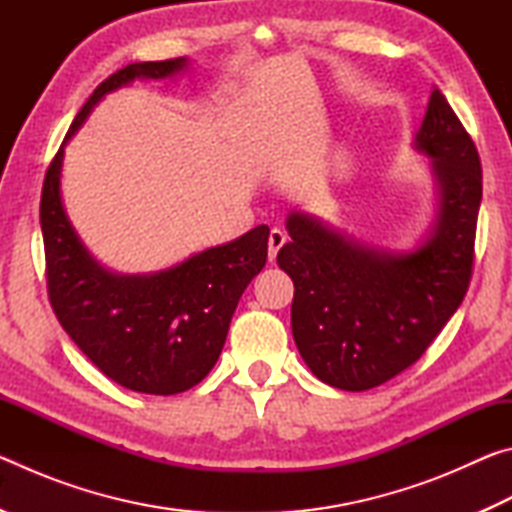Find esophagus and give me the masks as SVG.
I'll return each mask as SVG.
<instances>
[{
	"label": "esophagus",
	"instance_id": "esophagus-1",
	"mask_svg": "<svg viewBox=\"0 0 512 512\" xmlns=\"http://www.w3.org/2000/svg\"><path fill=\"white\" fill-rule=\"evenodd\" d=\"M284 244H287V235L280 228H273L271 235H268V259L275 262L277 250H280Z\"/></svg>",
	"mask_w": 512,
	"mask_h": 512
}]
</instances>
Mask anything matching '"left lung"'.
<instances>
[{
    "mask_svg": "<svg viewBox=\"0 0 512 512\" xmlns=\"http://www.w3.org/2000/svg\"><path fill=\"white\" fill-rule=\"evenodd\" d=\"M438 205L411 250L363 246L305 212L287 216L277 264L293 280L291 329L300 357L325 384L368 391L413 366L470 287L481 160L443 92L433 90L415 133Z\"/></svg>",
    "mask_w": 512,
    "mask_h": 512,
    "instance_id": "1",
    "label": "left lung"
}]
</instances>
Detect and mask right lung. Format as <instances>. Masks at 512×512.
<instances>
[{
	"mask_svg": "<svg viewBox=\"0 0 512 512\" xmlns=\"http://www.w3.org/2000/svg\"><path fill=\"white\" fill-rule=\"evenodd\" d=\"M187 67V58H171L108 76L69 126L40 201L47 289L58 323L103 375L149 395L189 391L214 368L241 293L266 264L268 225L164 271L121 275L101 266L76 235L60 196V171L65 144L106 94L135 79H171Z\"/></svg>",
	"mask_w": 512,
	"mask_h": 512,
	"instance_id": "1",
	"label": "right lung"
}]
</instances>
